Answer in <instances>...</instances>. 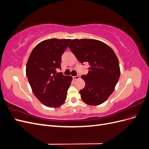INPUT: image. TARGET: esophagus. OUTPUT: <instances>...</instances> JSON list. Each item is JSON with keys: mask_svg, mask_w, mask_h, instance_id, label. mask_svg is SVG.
I'll use <instances>...</instances> for the list:
<instances>
[{"mask_svg": "<svg viewBox=\"0 0 149 149\" xmlns=\"http://www.w3.org/2000/svg\"><path fill=\"white\" fill-rule=\"evenodd\" d=\"M79 78H80V75H77V76H73V79L74 80H77V79H78Z\"/></svg>", "mask_w": 149, "mask_h": 149, "instance_id": "obj_1", "label": "esophagus"}]
</instances>
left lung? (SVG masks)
I'll return each mask as SVG.
<instances>
[{
    "instance_id": "obj_1",
    "label": "left lung",
    "mask_w": 149,
    "mask_h": 149,
    "mask_svg": "<svg viewBox=\"0 0 149 149\" xmlns=\"http://www.w3.org/2000/svg\"><path fill=\"white\" fill-rule=\"evenodd\" d=\"M68 47L78 60L89 63L87 75H82L85 87L81 90L83 102L90 106L104 102L113 93L120 77L118 58L112 48L94 39L72 40Z\"/></svg>"
}]
</instances>
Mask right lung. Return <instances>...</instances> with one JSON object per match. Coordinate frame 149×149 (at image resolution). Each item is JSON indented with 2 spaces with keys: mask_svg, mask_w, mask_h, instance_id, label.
<instances>
[{
  "mask_svg": "<svg viewBox=\"0 0 149 149\" xmlns=\"http://www.w3.org/2000/svg\"><path fill=\"white\" fill-rule=\"evenodd\" d=\"M70 41L57 38L44 40L33 49L26 63V74L34 95L47 107H59L66 99L73 78L56 70L61 68V56Z\"/></svg>",
  "mask_w": 149,
  "mask_h": 149,
  "instance_id": "obj_1",
  "label": "right lung"
}]
</instances>
